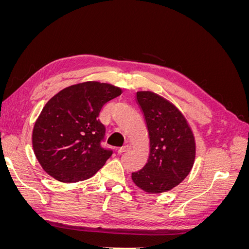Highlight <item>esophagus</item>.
<instances>
[{"label":"esophagus","instance_id":"obj_1","mask_svg":"<svg viewBox=\"0 0 249 249\" xmlns=\"http://www.w3.org/2000/svg\"><path fill=\"white\" fill-rule=\"evenodd\" d=\"M129 149H130V145L125 144V145L122 146L120 148H118V149H117V153H118V154H123V153L127 152V150H129Z\"/></svg>","mask_w":249,"mask_h":249}]
</instances>
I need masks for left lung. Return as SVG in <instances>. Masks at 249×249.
Wrapping results in <instances>:
<instances>
[{
  "label": "left lung",
  "instance_id": "1",
  "mask_svg": "<svg viewBox=\"0 0 249 249\" xmlns=\"http://www.w3.org/2000/svg\"><path fill=\"white\" fill-rule=\"evenodd\" d=\"M149 138V155L132 180L150 194L167 192L189 175L196 155V143L187 118L176 105L153 91H137Z\"/></svg>",
  "mask_w": 249,
  "mask_h": 249
}]
</instances>
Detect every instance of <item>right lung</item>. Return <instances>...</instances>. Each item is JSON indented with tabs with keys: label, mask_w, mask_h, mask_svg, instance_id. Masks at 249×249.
Here are the masks:
<instances>
[{
	"label": "right lung",
	"mask_w": 249,
	"mask_h": 249,
	"mask_svg": "<svg viewBox=\"0 0 249 249\" xmlns=\"http://www.w3.org/2000/svg\"><path fill=\"white\" fill-rule=\"evenodd\" d=\"M123 93L108 83L88 81L66 87L44 105L32 131L36 159L49 176L77 183L94 176L112 155L101 141L104 105Z\"/></svg>",
	"instance_id": "right-lung-1"
}]
</instances>
